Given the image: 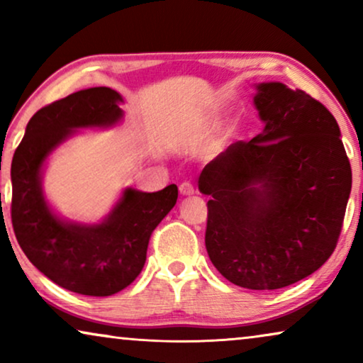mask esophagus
Here are the masks:
<instances>
[{"label":"esophagus","mask_w":363,"mask_h":363,"mask_svg":"<svg viewBox=\"0 0 363 363\" xmlns=\"http://www.w3.org/2000/svg\"><path fill=\"white\" fill-rule=\"evenodd\" d=\"M180 193L183 196H190V195H195V186L191 185L190 182H183L180 185Z\"/></svg>","instance_id":"obj_1"}]
</instances>
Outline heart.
<instances>
[{
    "instance_id": "obj_1",
    "label": "heart",
    "mask_w": 363,
    "mask_h": 363,
    "mask_svg": "<svg viewBox=\"0 0 363 363\" xmlns=\"http://www.w3.org/2000/svg\"><path fill=\"white\" fill-rule=\"evenodd\" d=\"M220 127H221V121H220V117H216V116H210L205 121V123H203V130H205L206 133H213V132L220 130Z\"/></svg>"
}]
</instances>
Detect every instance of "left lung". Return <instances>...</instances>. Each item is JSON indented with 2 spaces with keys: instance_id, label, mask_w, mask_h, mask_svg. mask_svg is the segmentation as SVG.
<instances>
[{
  "instance_id": "left-lung-1",
  "label": "left lung",
  "mask_w": 363,
  "mask_h": 363,
  "mask_svg": "<svg viewBox=\"0 0 363 363\" xmlns=\"http://www.w3.org/2000/svg\"><path fill=\"white\" fill-rule=\"evenodd\" d=\"M264 128L203 168L205 245L233 284L272 291L311 276L339 240L352 170L334 116L304 91L256 84Z\"/></svg>"
}]
</instances>
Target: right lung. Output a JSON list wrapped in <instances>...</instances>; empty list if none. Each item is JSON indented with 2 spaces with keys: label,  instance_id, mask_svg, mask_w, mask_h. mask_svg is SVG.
<instances>
[{
  "label": "right lung",
  "instance_id": "obj_1",
  "mask_svg": "<svg viewBox=\"0 0 363 363\" xmlns=\"http://www.w3.org/2000/svg\"><path fill=\"white\" fill-rule=\"evenodd\" d=\"M122 96L92 87L43 107L28 122L11 162V221L16 240L44 276L82 296H112L140 274L152 231L178 198L177 185L145 193L125 188L99 223L64 220L43 191L49 155L81 128H108L123 118Z\"/></svg>",
  "mask_w": 363,
  "mask_h": 363
}]
</instances>
